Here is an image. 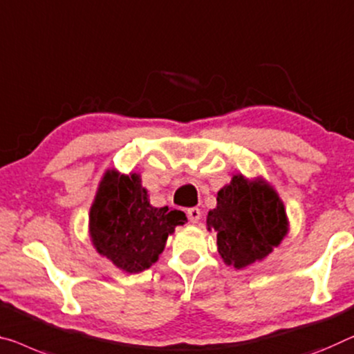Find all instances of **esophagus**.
<instances>
[{"label":"esophagus","instance_id":"obj_1","mask_svg":"<svg viewBox=\"0 0 354 354\" xmlns=\"http://www.w3.org/2000/svg\"><path fill=\"white\" fill-rule=\"evenodd\" d=\"M187 215H188V220H189V221H192V223H198L199 218H201V210H199L198 207H192V209H188Z\"/></svg>","mask_w":354,"mask_h":354}]
</instances>
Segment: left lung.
Returning <instances> with one entry per match:
<instances>
[{
	"mask_svg": "<svg viewBox=\"0 0 354 354\" xmlns=\"http://www.w3.org/2000/svg\"><path fill=\"white\" fill-rule=\"evenodd\" d=\"M209 230L216 232L218 253L226 264L242 269L268 257L286 234L285 207L264 182L234 176L207 215Z\"/></svg>",
	"mask_w": 354,
	"mask_h": 354,
	"instance_id": "8db88e82",
	"label": "left lung"
}]
</instances>
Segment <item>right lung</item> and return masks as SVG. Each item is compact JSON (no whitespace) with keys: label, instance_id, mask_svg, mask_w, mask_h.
<instances>
[{"label":"right lung","instance_id":"right-lung-1","mask_svg":"<svg viewBox=\"0 0 354 354\" xmlns=\"http://www.w3.org/2000/svg\"><path fill=\"white\" fill-rule=\"evenodd\" d=\"M185 221L182 210L151 207L138 174L109 171L91 205L90 234L102 257L138 274L158 259L167 236Z\"/></svg>","mask_w":354,"mask_h":354}]
</instances>
